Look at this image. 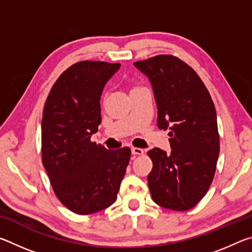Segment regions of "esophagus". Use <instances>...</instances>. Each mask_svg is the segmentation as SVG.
Segmentation results:
<instances>
[{"mask_svg": "<svg viewBox=\"0 0 252 252\" xmlns=\"http://www.w3.org/2000/svg\"><path fill=\"white\" fill-rule=\"evenodd\" d=\"M131 152H132V155L134 156V158H135V156H141V155H143V149H141V148H132L131 149Z\"/></svg>", "mask_w": 252, "mask_h": 252, "instance_id": "esophagus-1", "label": "esophagus"}]
</instances>
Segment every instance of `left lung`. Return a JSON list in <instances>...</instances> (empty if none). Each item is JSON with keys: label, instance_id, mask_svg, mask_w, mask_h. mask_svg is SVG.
I'll use <instances>...</instances> for the list:
<instances>
[{"label": "left lung", "instance_id": "obj_1", "mask_svg": "<svg viewBox=\"0 0 252 252\" xmlns=\"http://www.w3.org/2000/svg\"><path fill=\"white\" fill-rule=\"evenodd\" d=\"M150 80L158 108V127L169 129L171 153L148 151V176L157 204L176 211L193 208L211 186L220 146L217 113L206 85L192 67L162 54L133 63Z\"/></svg>", "mask_w": 252, "mask_h": 252}]
</instances>
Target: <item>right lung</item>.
<instances>
[{
	"label": "right lung",
	"instance_id": "right-lung-1",
	"mask_svg": "<svg viewBox=\"0 0 252 252\" xmlns=\"http://www.w3.org/2000/svg\"><path fill=\"white\" fill-rule=\"evenodd\" d=\"M120 63L81 61L55 81L41 125L42 163L62 204L78 215L110 207L129 164L127 147L106 150L91 141L101 123L100 99Z\"/></svg>",
	"mask_w": 252,
	"mask_h": 252
}]
</instances>
